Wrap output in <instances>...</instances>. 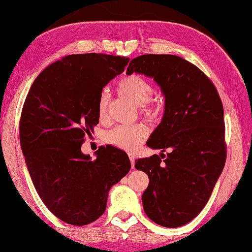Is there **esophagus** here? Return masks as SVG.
<instances>
[{
    "instance_id": "1",
    "label": "esophagus",
    "mask_w": 252,
    "mask_h": 252,
    "mask_svg": "<svg viewBox=\"0 0 252 252\" xmlns=\"http://www.w3.org/2000/svg\"><path fill=\"white\" fill-rule=\"evenodd\" d=\"M129 158H130V162H131V166L132 168L134 167V160H136V157H134L133 154H129Z\"/></svg>"
}]
</instances>
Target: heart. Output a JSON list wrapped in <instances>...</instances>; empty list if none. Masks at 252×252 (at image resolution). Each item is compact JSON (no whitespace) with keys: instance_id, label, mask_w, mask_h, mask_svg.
<instances>
[{"instance_id":"obj_1","label":"heart","mask_w":252,"mask_h":252,"mask_svg":"<svg viewBox=\"0 0 252 252\" xmlns=\"http://www.w3.org/2000/svg\"><path fill=\"white\" fill-rule=\"evenodd\" d=\"M118 89L122 95L140 106L141 114L146 118L156 119L162 113L163 105L158 99L152 97L154 86L148 79L139 74H130L118 82ZM108 103L110 95L106 90H104L100 93L97 103V113L100 120L106 118ZM148 133V127L142 123L132 126H116L105 133L104 140L106 144L116 148L132 150L146 140Z\"/></svg>"}]
</instances>
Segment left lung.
<instances>
[{
    "label": "left lung",
    "instance_id": "8db88e82",
    "mask_svg": "<svg viewBox=\"0 0 252 252\" xmlns=\"http://www.w3.org/2000/svg\"><path fill=\"white\" fill-rule=\"evenodd\" d=\"M133 72L153 77L163 90L165 113L147 145L170 149L166 156L136 159L134 167L149 176L144 210L156 224L182 226L205 207L224 168L222 100L213 81L180 56L140 55L127 66L126 73Z\"/></svg>",
    "mask_w": 252,
    "mask_h": 252
}]
</instances>
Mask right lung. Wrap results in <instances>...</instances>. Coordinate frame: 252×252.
<instances>
[{
	"mask_svg": "<svg viewBox=\"0 0 252 252\" xmlns=\"http://www.w3.org/2000/svg\"><path fill=\"white\" fill-rule=\"evenodd\" d=\"M129 61L107 54L67 55L45 67L26 97L19 136L30 178L45 206L67 224L98 220L111 187L131 168L126 153L113 146L99 147L94 160L81 153L86 134L99 122L100 93Z\"/></svg>",
	"mask_w": 252,
	"mask_h": 252,
	"instance_id": "obj_1",
	"label": "right lung"
}]
</instances>
